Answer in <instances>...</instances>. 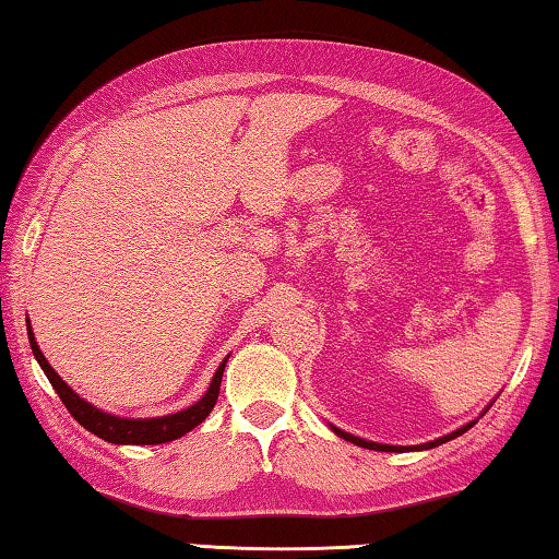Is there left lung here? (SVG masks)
Listing matches in <instances>:
<instances>
[{
	"label": "left lung",
	"mask_w": 559,
	"mask_h": 559,
	"mask_svg": "<svg viewBox=\"0 0 559 559\" xmlns=\"http://www.w3.org/2000/svg\"><path fill=\"white\" fill-rule=\"evenodd\" d=\"M487 411H490V405H487L485 411L480 413V418H483V415H485ZM475 423H477V418H475V420H471V423H465L463 428H457V430H453V432H448V436L436 438V440H430V442H423V445H383V442H373V440H366V438L350 436V432H345V430H341V428H335V425H331V430H333L335 436H338V438L348 440V442H353V445H358V448L380 450V453H411V450H430V448H438V445H442V442H448V440H453V438H457V436H463V432L471 430Z\"/></svg>",
	"instance_id": "1"
}]
</instances>
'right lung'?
I'll return each mask as SVG.
<instances>
[{
    "instance_id": "1",
    "label": "right lung",
    "mask_w": 559,
    "mask_h": 559,
    "mask_svg": "<svg viewBox=\"0 0 559 559\" xmlns=\"http://www.w3.org/2000/svg\"><path fill=\"white\" fill-rule=\"evenodd\" d=\"M26 333H29V345H32L34 358H37L44 376L49 378L51 388H55L57 395L61 397V403L67 405V411L72 413L74 420L79 425H84L88 432H94L96 438H102L106 442H114V445H162V442H171L197 428V425L206 420L209 413L214 411V405L218 401V391H221V378H224V368L228 360L224 358V362L218 366L216 376L211 378L209 383V391L203 393L193 405L183 407V411L162 415V418H121V415L104 413L102 407H96L88 401H84V397H79L72 388L59 378L57 370L49 366V360L44 358V353L37 345V338H34L32 333V325H26Z\"/></svg>"
}]
</instances>
